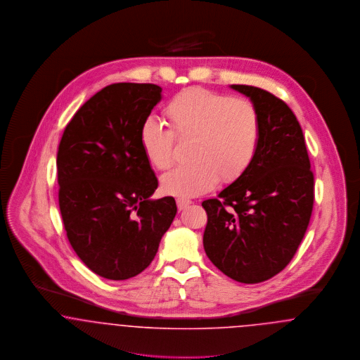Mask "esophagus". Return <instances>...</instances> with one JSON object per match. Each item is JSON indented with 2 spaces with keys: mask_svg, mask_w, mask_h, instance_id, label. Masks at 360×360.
<instances>
[{
  "mask_svg": "<svg viewBox=\"0 0 360 360\" xmlns=\"http://www.w3.org/2000/svg\"><path fill=\"white\" fill-rule=\"evenodd\" d=\"M190 204H191V200H188V198H184V197H181V198H178V200H176V205H178V209H179V210L186 209Z\"/></svg>",
  "mask_w": 360,
  "mask_h": 360,
  "instance_id": "obj_1",
  "label": "esophagus"
}]
</instances>
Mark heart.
<instances>
[{
    "mask_svg": "<svg viewBox=\"0 0 360 360\" xmlns=\"http://www.w3.org/2000/svg\"><path fill=\"white\" fill-rule=\"evenodd\" d=\"M172 129L194 135V160L176 165L162 178L166 193L191 197L231 181L248 169L257 154L260 124L255 105L245 98L190 87L176 94L166 108ZM174 131L155 115L140 127V141L148 162L166 169L174 159Z\"/></svg>",
    "mask_w": 360,
    "mask_h": 360,
    "instance_id": "1",
    "label": "heart"
}]
</instances>
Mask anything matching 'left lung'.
I'll list each match as a JSON object with an SVG mask.
<instances>
[{"label":"left lung","instance_id":"8db88e82","mask_svg":"<svg viewBox=\"0 0 360 360\" xmlns=\"http://www.w3.org/2000/svg\"><path fill=\"white\" fill-rule=\"evenodd\" d=\"M231 87L255 105L260 135L248 169L202 202L204 248L226 276L259 283L281 273L304 239L314 176L301 125L286 103L255 86Z\"/></svg>","mask_w":360,"mask_h":360}]
</instances>
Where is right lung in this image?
<instances>
[{
  "label": "right lung",
  "mask_w": 360,
  "mask_h": 360,
  "mask_svg": "<svg viewBox=\"0 0 360 360\" xmlns=\"http://www.w3.org/2000/svg\"><path fill=\"white\" fill-rule=\"evenodd\" d=\"M162 100L154 84L106 86L71 119L56 156L59 209L68 239L97 275L124 281L153 262L176 214L158 188L140 127Z\"/></svg>",
  "instance_id": "obj_1"
}]
</instances>
